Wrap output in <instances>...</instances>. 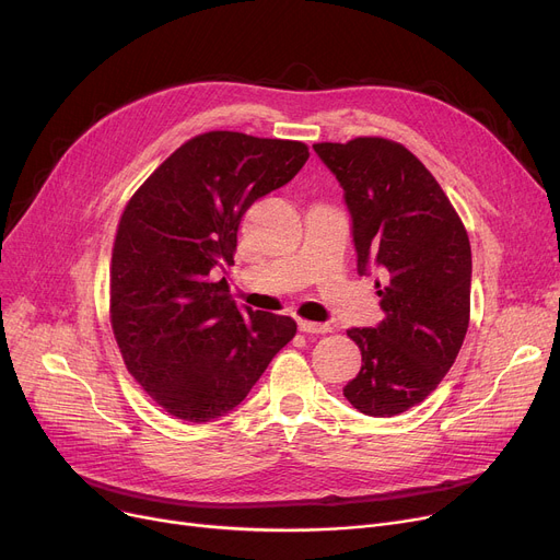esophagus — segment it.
<instances>
[{
  "label": "esophagus",
  "mask_w": 560,
  "mask_h": 560,
  "mask_svg": "<svg viewBox=\"0 0 560 560\" xmlns=\"http://www.w3.org/2000/svg\"><path fill=\"white\" fill-rule=\"evenodd\" d=\"M300 331L304 334H329L331 327L329 325H319V322H311V319H300Z\"/></svg>",
  "instance_id": "1"
}]
</instances>
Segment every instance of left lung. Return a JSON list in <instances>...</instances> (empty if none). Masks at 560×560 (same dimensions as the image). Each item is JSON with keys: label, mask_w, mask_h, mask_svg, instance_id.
I'll return each mask as SVG.
<instances>
[{"label": "left lung", "mask_w": 560, "mask_h": 560, "mask_svg": "<svg viewBox=\"0 0 560 560\" xmlns=\"http://www.w3.org/2000/svg\"><path fill=\"white\" fill-rule=\"evenodd\" d=\"M336 174L354 220L359 275L381 270L376 295L386 317L349 329L363 365L342 388L372 418L424 401L454 365L469 325V238L445 190L401 142L361 136L315 142Z\"/></svg>", "instance_id": "8db88e82"}]
</instances>
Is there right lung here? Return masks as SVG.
<instances>
[{"label": "right lung", "mask_w": 560, "mask_h": 560, "mask_svg": "<svg viewBox=\"0 0 560 560\" xmlns=\"http://www.w3.org/2000/svg\"><path fill=\"white\" fill-rule=\"evenodd\" d=\"M306 159L300 140L199 133L127 201L110 256V327L129 374L172 418L229 413L295 338V319L241 311L211 272L233 262L249 206Z\"/></svg>", "instance_id": "obj_1"}]
</instances>
